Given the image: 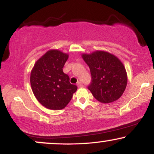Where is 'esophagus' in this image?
Wrapping results in <instances>:
<instances>
[{
	"label": "esophagus",
	"mask_w": 154,
	"mask_h": 154,
	"mask_svg": "<svg viewBox=\"0 0 154 154\" xmlns=\"http://www.w3.org/2000/svg\"><path fill=\"white\" fill-rule=\"evenodd\" d=\"M77 85L78 86L79 88H81V87H82V86H83V84L81 82H77Z\"/></svg>",
	"instance_id": "esophagus-1"
}]
</instances>
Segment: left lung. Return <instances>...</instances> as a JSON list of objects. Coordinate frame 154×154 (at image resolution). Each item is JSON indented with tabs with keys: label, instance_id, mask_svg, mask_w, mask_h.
<instances>
[{
	"label": "left lung",
	"instance_id": "8db88e82",
	"mask_svg": "<svg viewBox=\"0 0 154 154\" xmlns=\"http://www.w3.org/2000/svg\"><path fill=\"white\" fill-rule=\"evenodd\" d=\"M82 58L91 71V82L88 88L95 99L103 103L119 99L128 83L122 63L105 51L83 54Z\"/></svg>",
	"mask_w": 154,
	"mask_h": 154
}]
</instances>
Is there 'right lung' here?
<instances>
[{
	"label": "right lung",
	"instance_id": "1",
	"mask_svg": "<svg viewBox=\"0 0 154 154\" xmlns=\"http://www.w3.org/2000/svg\"><path fill=\"white\" fill-rule=\"evenodd\" d=\"M68 55L58 50L48 51L35 63L30 75L32 90L43 106L53 110L64 108L77 91L63 68Z\"/></svg>",
	"mask_w": 154,
	"mask_h": 154
}]
</instances>
